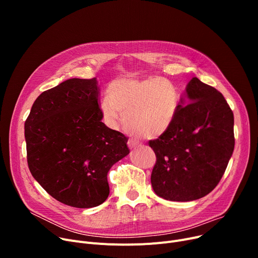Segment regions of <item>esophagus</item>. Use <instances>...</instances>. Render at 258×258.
<instances>
[{"label": "esophagus", "mask_w": 258, "mask_h": 258, "mask_svg": "<svg viewBox=\"0 0 258 258\" xmlns=\"http://www.w3.org/2000/svg\"><path fill=\"white\" fill-rule=\"evenodd\" d=\"M127 145H128V147L131 148V150H134V148L140 146V142H138L137 140H135V139H130L127 141Z\"/></svg>", "instance_id": "34e87169"}]
</instances>
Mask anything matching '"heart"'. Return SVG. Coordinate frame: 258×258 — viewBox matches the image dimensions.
Wrapping results in <instances>:
<instances>
[{"label": "heart", "mask_w": 258, "mask_h": 258, "mask_svg": "<svg viewBox=\"0 0 258 258\" xmlns=\"http://www.w3.org/2000/svg\"><path fill=\"white\" fill-rule=\"evenodd\" d=\"M180 105L179 91L169 80L150 76L121 78L108 86L100 100V111L110 125H116L120 113L125 126L147 139H157L172 125Z\"/></svg>", "instance_id": "b5f03b06"}]
</instances>
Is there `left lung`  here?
I'll use <instances>...</instances> for the list:
<instances>
[{"label":"left lung","instance_id":"obj_1","mask_svg":"<svg viewBox=\"0 0 258 258\" xmlns=\"http://www.w3.org/2000/svg\"><path fill=\"white\" fill-rule=\"evenodd\" d=\"M169 130L148 142L157 161L152 186L157 196L189 202L211 192L234 150V117L218 90L194 77Z\"/></svg>","mask_w":258,"mask_h":258}]
</instances>
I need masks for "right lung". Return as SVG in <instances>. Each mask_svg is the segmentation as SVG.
<instances>
[{"mask_svg": "<svg viewBox=\"0 0 258 258\" xmlns=\"http://www.w3.org/2000/svg\"><path fill=\"white\" fill-rule=\"evenodd\" d=\"M96 78L68 79L43 92L25 121L33 178L58 202L96 207L107 199V172L130 154L128 138L101 121Z\"/></svg>", "mask_w": 258, "mask_h": 258, "instance_id": "1", "label": "right lung"}]
</instances>
